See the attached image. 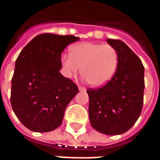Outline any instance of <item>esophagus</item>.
Returning a JSON list of instances; mask_svg holds the SVG:
<instances>
[{"mask_svg":"<svg viewBox=\"0 0 160 160\" xmlns=\"http://www.w3.org/2000/svg\"><path fill=\"white\" fill-rule=\"evenodd\" d=\"M79 90L80 91H86V87H79Z\"/></svg>","mask_w":160,"mask_h":160,"instance_id":"esophagus-1","label":"esophagus"}]
</instances>
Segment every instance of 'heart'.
I'll list each match as a JSON object with an SVG mask.
<instances>
[{
	"mask_svg": "<svg viewBox=\"0 0 160 160\" xmlns=\"http://www.w3.org/2000/svg\"><path fill=\"white\" fill-rule=\"evenodd\" d=\"M62 73L72 78L81 73L88 83L101 87L109 82L117 72L119 55L115 47L97 42H81L70 48L69 56L61 59Z\"/></svg>",
	"mask_w": 160,
	"mask_h": 160,
	"instance_id": "b5f03b06",
	"label": "heart"
}]
</instances>
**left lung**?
I'll use <instances>...</instances> for the list:
<instances>
[{
    "mask_svg": "<svg viewBox=\"0 0 160 160\" xmlns=\"http://www.w3.org/2000/svg\"><path fill=\"white\" fill-rule=\"evenodd\" d=\"M118 50L117 72L100 88H88L89 119L92 128L109 135L127 132L140 117L143 106L144 67L127 44L107 39Z\"/></svg>",
    "mask_w": 160,
    "mask_h": 160,
    "instance_id": "left-lung-1",
    "label": "left lung"
}]
</instances>
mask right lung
Wrapping results in <instances>:
<instances>
[{
  "mask_svg": "<svg viewBox=\"0 0 160 160\" xmlns=\"http://www.w3.org/2000/svg\"><path fill=\"white\" fill-rule=\"evenodd\" d=\"M80 38L43 33L25 46L16 60L11 105L22 124L34 132H49L62 122L67 105L79 92L60 73L62 52Z\"/></svg>",
  "mask_w": 160,
  "mask_h": 160,
  "instance_id": "obj_1",
  "label": "right lung"
}]
</instances>
